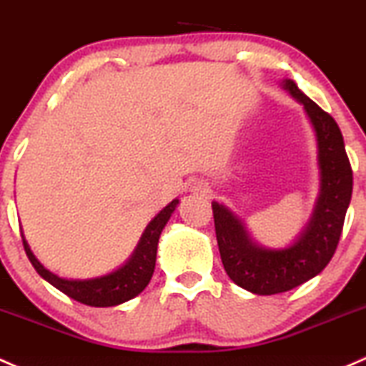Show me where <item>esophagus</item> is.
<instances>
[{
    "label": "esophagus",
    "mask_w": 366,
    "mask_h": 366,
    "mask_svg": "<svg viewBox=\"0 0 366 366\" xmlns=\"http://www.w3.org/2000/svg\"><path fill=\"white\" fill-rule=\"evenodd\" d=\"M193 189H194V193H199V194H207L209 193V186H207V182H194V186H193Z\"/></svg>",
    "instance_id": "1"
}]
</instances>
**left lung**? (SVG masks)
Instances as JSON below:
<instances>
[{
    "instance_id": "8db88e82",
    "label": "left lung",
    "mask_w": 366,
    "mask_h": 366,
    "mask_svg": "<svg viewBox=\"0 0 366 366\" xmlns=\"http://www.w3.org/2000/svg\"><path fill=\"white\" fill-rule=\"evenodd\" d=\"M282 84L303 105L317 138L321 194L309 226L293 245L272 251L254 244L240 219L224 205L212 203L215 237L226 274L254 295L284 293L325 270L337 251L352 194L351 163L335 119L307 98L293 80Z\"/></svg>"
}]
</instances>
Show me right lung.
Listing matches in <instances>:
<instances>
[{
  "instance_id": "right-lung-1",
  "label": "right lung",
  "mask_w": 366,
  "mask_h": 366,
  "mask_svg": "<svg viewBox=\"0 0 366 366\" xmlns=\"http://www.w3.org/2000/svg\"><path fill=\"white\" fill-rule=\"evenodd\" d=\"M179 199H173L170 205L164 207L156 217L149 222L145 228L144 234H142L138 247L134 249L133 256L129 257L128 263L121 267L119 270L112 272L109 275L96 277V279L87 280H68L61 279L52 272H49L40 261L34 257L31 252L28 242L22 238V245L24 251L28 254L31 264L38 275L44 277L47 282H51L54 287L63 291L64 295L70 298L76 300V302L84 303L89 307H114L119 303H124L128 300L134 298L140 295L142 291L147 287L151 282V277L154 274V267H156V252H157V242H159V234L163 232L164 224L168 222L170 215L175 210Z\"/></svg>"
}]
</instances>
